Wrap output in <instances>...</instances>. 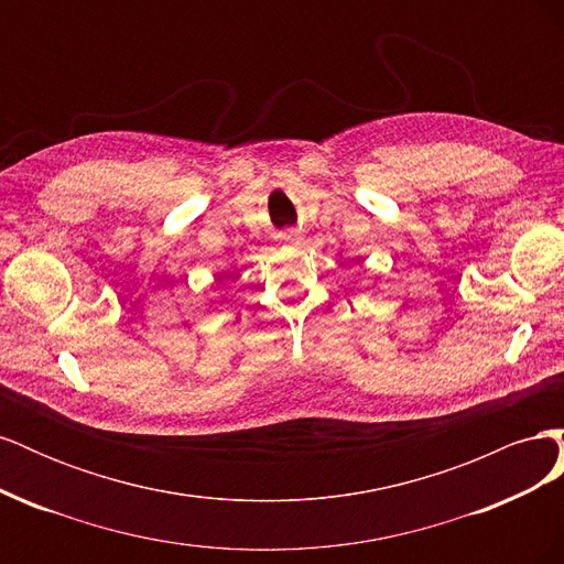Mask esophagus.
I'll list each match as a JSON object with an SVG mask.
<instances>
[{
    "mask_svg": "<svg viewBox=\"0 0 564 564\" xmlns=\"http://www.w3.org/2000/svg\"><path fill=\"white\" fill-rule=\"evenodd\" d=\"M280 240L286 245H299L303 240V235L299 230H284V232H280Z\"/></svg>",
    "mask_w": 564,
    "mask_h": 564,
    "instance_id": "obj_1",
    "label": "esophagus"
}]
</instances>
